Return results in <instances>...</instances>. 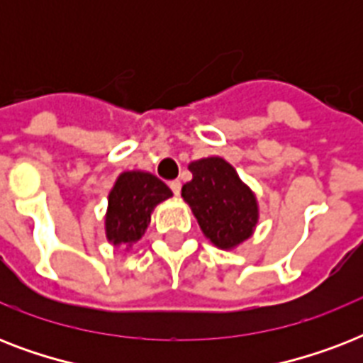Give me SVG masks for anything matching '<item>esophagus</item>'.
<instances>
[{"label": "esophagus", "instance_id": "obj_1", "mask_svg": "<svg viewBox=\"0 0 363 363\" xmlns=\"http://www.w3.org/2000/svg\"><path fill=\"white\" fill-rule=\"evenodd\" d=\"M181 181H179V179H177V181H171L169 182V188L171 190H173V194H175V196H179V194H181Z\"/></svg>", "mask_w": 363, "mask_h": 363}]
</instances>
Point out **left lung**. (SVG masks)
<instances>
[{
  "label": "left lung",
  "mask_w": 363,
  "mask_h": 363,
  "mask_svg": "<svg viewBox=\"0 0 363 363\" xmlns=\"http://www.w3.org/2000/svg\"><path fill=\"white\" fill-rule=\"evenodd\" d=\"M188 169L192 181L182 186L181 196L205 238L222 250H233L252 238L259 218L258 199L233 165L220 156H211L196 160Z\"/></svg>",
  "instance_id": "8db88e82"
}]
</instances>
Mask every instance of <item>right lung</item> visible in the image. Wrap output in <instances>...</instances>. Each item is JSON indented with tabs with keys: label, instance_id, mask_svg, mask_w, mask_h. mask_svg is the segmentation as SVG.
<instances>
[{
	"label": "right lung",
	"instance_id": "add662e5",
	"mask_svg": "<svg viewBox=\"0 0 363 363\" xmlns=\"http://www.w3.org/2000/svg\"><path fill=\"white\" fill-rule=\"evenodd\" d=\"M173 196L167 184L147 171H124L109 192L105 238L130 248L145 235L154 207Z\"/></svg>",
	"mask_w": 363,
	"mask_h": 363
}]
</instances>
